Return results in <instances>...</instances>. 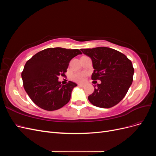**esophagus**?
<instances>
[{"instance_id":"1","label":"esophagus","mask_w":156,"mask_h":156,"mask_svg":"<svg viewBox=\"0 0 156 156\" xmlns=\"http://www.w3.org/2000/svg\"><path fill=\"white\" fill-rule=\"evenodd\" d=\"M78 86L80 87H82V88L85 87V85H84V84H78Z\"/></svg>"}]
</instances>
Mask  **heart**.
I'll return each mask as SVG.
<instances>
[{
	"mask_svg": "<svg viewBox=\"0 0 156 156\" xmlns=\"http://www.w3.org/2000/svg\"><path fill=\"white\" fill-rule=\"evenodd\" d=\"M72 79L73 81H77L79 83L83 82L84 79H85V73H77L72 75Z\"/></svg>",
	"mask_w": 156,
	"mask_h": 156,
	"instance_id": "obj_1",
	"label": "heart"
}]
</instances>
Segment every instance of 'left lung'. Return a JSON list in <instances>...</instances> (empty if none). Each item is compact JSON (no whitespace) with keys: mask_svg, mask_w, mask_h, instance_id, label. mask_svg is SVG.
<instances>
[{"mask_svg":"<svg viewBox=\"0 0 156 156\" xmlns=\"http://www.w3.org/2000/svg\"><path fill=\"white\" fill-rule=\"evenodd\" d=\"M92 62V80H100L94 86V92L88 97L92 104L100 108H110L118 104L133 82L134 68L131 60L120 52L105 47L81 49Z\"/></svg>","mask_w":156,"mask_h":156,"instance_id":"1","label":"left lung"}]
</instances>
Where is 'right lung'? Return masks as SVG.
Instances as JSON below:
<instances>
[{"mask_svg":"<svg viewBox=\"0 0 156 156\" xmlns=\"http://www.w3.org/2000/svg\"><path fill=\"white\" fill-rule=\"evenodd\" d=\"M80 54L79 49L48 48L27 61L21 73L23 87L36 105L46 111H55L69 102L77 84L69 81L62 85L58 77L64 76L70 60Z\"/></svg>","mask_w":156,"mask_h":156,"instance_id":"add662e5","label":"right lung"}]
</instances>
